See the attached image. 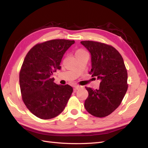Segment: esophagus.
<instances>
[{
	"mask_svg": "<svg viewBox=\"0 0 148 148\" xmlns=\"http://www.w3.org/2000/svg\"><path fill=\"white\" fill-rule=\"evenodd\" d=\"M81 88V86H79V85H76V86H74V90L75 91H76V90H77L80 89Z\"/></svg>",
	"mask_w": 148,
	"mask_h": 148,
	"instance_id": "esophagus-1",
	"label": "esophagus"
}]
</instances>
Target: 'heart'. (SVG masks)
<instances>
[{"label": "heart", "instance_id": "heart-1", "mask_svg": "<svg viewBox=\"0 0 148 148\" xmlns=\"http://www.w3.org/2000/svg\"><path fill=\"white\" fill-rule=\"evenodd\" d=\"M86 53L84 50L82 49H77V51L76 53V55H79V54H82V53Z\"/></svg>", "mask_w": 148, "mask_h": 148}]
</instances>
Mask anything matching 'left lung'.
Masks as SVG:
<instances>
[{
    "instance_id": "8db88e82",
    "label": "left lung",
    "mask_w": 148,
    "mask_h": 148,
    "mask_svg": "<svg viewBox=\"0 0 148 148\" xmlns=\"http://www.w3.org/2000/svg\"><path fill=\"white\" fill-rule=\"evenodd\" d=\"M81 43L91 54L90 73L100 80L98 90L86 87L88 97L84 108L95 117H105L120 105L128 89V75L123 59L111 46L92 40Z\"/></svg>"
}]
</instances>
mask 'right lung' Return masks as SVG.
<instances>
[{"label":"right lung","instance_id":"right-lung-1","mask_svg":"<svg viewBox=\"0 0 148 148\" xmlns=\"http://www.w3.org/2000/svg\"><path fill=\"white\" fill-rule=\"evenodd\" d=\"M74 40L54 39L37 44L28 52L20 72L22 99L37 117L49 119L64 111L73 88L56 84L53 72L60 69L62 58Z\"/></svg>","mask_w":148,"mask_h":148}]
</instances>
